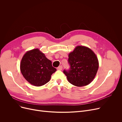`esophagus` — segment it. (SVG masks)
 I'll return each instance as SVG.
<instances>
[{
  "mask_svg": "<svg viewBox=\"0 0 122 122\" xmlns=\"http://www.w3.org/2000/svg\"><path fill=\"white\" fill-rule=\"evenodd\" d=\"M62 69H63V67L61 65L59 66L57 68V70H62Z\"/></svg>",
  "mask_w": 122,
  "mask_h": 122,
  "instance_id": "34e87169",
  "label": "esophagus"
}]
</instances>
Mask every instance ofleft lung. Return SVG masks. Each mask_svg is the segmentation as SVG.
I'll use <instances>...</instances> for the list:
<instances>
[{
    "mask_svg": "<svg viewBox=\"0 0 122 122\" xmlns=\"http://www.w3.org/2000/svg\"><path fill=\"white\" fill-rule=\"evenodd\" d=\"M68 56L70 69L63 71L68 81L78 87L90 84L95 78L99 67L97 57L93 51L87 47L77 46Z\"/></svg>",
    "mask_w": 122,
    "mask_h": 122,
    "instance_id": "obj_1",
    "label": "left lung"
}]
</instances>
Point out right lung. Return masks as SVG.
<instances>
[{
    "mask_svg": "<svg viewBox=\"0 0 122 122\" xmlns=\"http://www.w3.org/2000/svg\"><path fill=\"white\" fill-rule=\"evenodd\" d=\"M20 70L25 79L31 85L40 86L46 84L56 69L52 66L39 49L28 51L23 56L20 63Z\"/></svg>",
    "mask_w": 122,
    "mask_h": 122,
    "instance_id": "right-lung-1",
    "label": "right lung"
}]
</instances>
